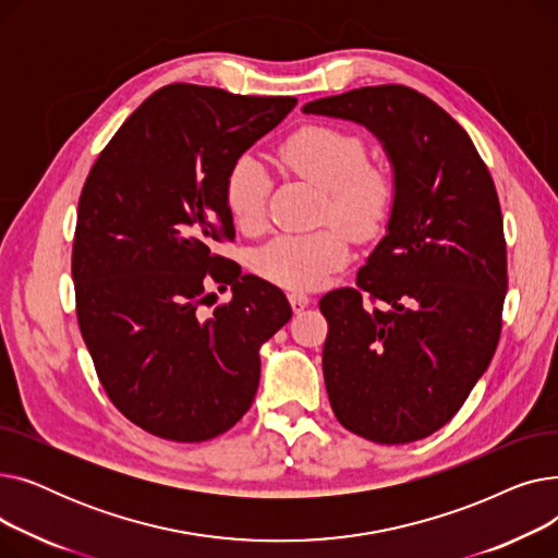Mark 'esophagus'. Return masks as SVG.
<instances>
[{
    "label": "esophagus",
    "mask_w": 558,
    "mask_h": 558,
    "mask_svg": "<svg viewBox=\"0 0 558 558\" xmlns=\"http://www.w3.org/2000/svg\"><path fill=\"white\" fill-rule=\"evenodd\" d=\"M289 305H291V310H294L296 314H301L310 305V296H305L303 291H291V294H289Z\"/></svg>",
    "instance_id": "34e87169"
}]
</instances>
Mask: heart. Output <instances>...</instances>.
I'll use <instances>...</instances> for the list:
<instances>
[{
  "label": "heart",
  "mask_w": 558,
  "mask_h": 558,
  "mask_svg": "<svg viewBox=\"0 0 558 558\" xmlns=\"http://www.w3.org/2000/svg\"><path fill=\"white\" fill-rule=\"evenodd\" d=\"M280 162L301 179L324 190L320 219L326 228L301 234H278L264 244L253 269L264 280L284 289H316L350 257V233L357 242H371L385 230L396 201L391 171L366 160L360 135L312 124L289 135L278 149ZM269 196V175L251 158H240L226 175L223 201L240 230L255 232L264 223Z\"/></svg>",
  "instance_id": "heart-1"
}]
</instances>
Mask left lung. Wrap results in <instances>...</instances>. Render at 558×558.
Instances as JSON below:
<instances>
[{"label": "left lung", "mask_w": 558, "mask_h": 558, "mask_svg": "<svg viewBox=\"0 0 558 558\" xmlns=\"http://www.w3.org/2000/svg\"><path fill=\"white\" fill-rule=\"evenodd\" d=\"M303 110L364 124L396 173L389 230L357 287L318 303L328 320L324 377L332 412L373 444L418 441L459 412L500 341V198L473 140L414 87H357ZM377 300L390 310L371 308Z\"/></svg>", "instance_id": "left-lung-1"}]
</instances>
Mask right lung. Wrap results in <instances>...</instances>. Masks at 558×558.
<instances>
[{"label": "right lung", "mask_w": 558, "mask_h": 558, "mask_svg": "<svg viewBox=\"0 0 558 558\" xmlns=\"http://www.w3.org/2000/svg\"><path fill=\"white\" fill-rule=\"evenodd\" d=\"M296 106L171 83L112 135L87 173L72 246L76 318L99 383L154 436L208 441L246 412L259 345L291 318L282 291L213 253L232 242L230 167ZM233 287L210 315L207 287Z\"/></svg>", "instance_id": "obj_1"}]
</instances>
